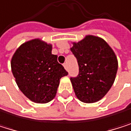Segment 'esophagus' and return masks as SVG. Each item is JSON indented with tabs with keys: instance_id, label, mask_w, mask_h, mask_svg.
<instances>
[{
	"instance_id": "1",
	"label": "esophagus",
	"mask_w": 131,
	"mask_h": 131,
	"mask_svg": "<svg viewBox=\"0 0 131 131\" xmlns=\"http://www.w3.org/2000/svg\"><path fill=\"white\" fill-rule=\"evenodd\" d=\"M63 66H64V68L67 70L68 69V65H67V63H64L63 64Z\"/></svg>"
}]
</instances>
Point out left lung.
Wrapping results in <instances>:
<instances>
[{"instance_id": "obj_1", "label": "left lung", "mask_w": 131, "mask_h": 131, "mask_svg": "<svg viewBox=\"0 0 131 131\" xmlns=\"http://www.w3.org/2000/svg\"><path fill=\"white\" fill-rule=\"evenodd\" d=\"M71 51L79 66L77 77L70 78L77 99L84 103L101 100L115 81L118 61L114 51L103 39L91 35L73 43Z\"/></svg>"}]
</instances>
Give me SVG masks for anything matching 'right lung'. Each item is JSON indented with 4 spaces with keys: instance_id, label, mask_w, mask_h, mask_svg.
I'll list each match as a JSON object with an SVG mask.
<instances>
[{
    "instance_id": "right-lung-1",
    "label": "right lung",
    "mask_w": 131,
    "mask_h": 131,
    "mask_svg": "<svg viewBox=\"0 0 131 131\" xmlns=\"http://www.w3.org/2000/svg\"><path fill=\"white\" fill-rule=\"evenodd\" d=\"M52 46L39 39L23 43L12 56L11 67L20 91L36 103H48L68 72L51 54Z\"/></svg>"
}]
</instances>
